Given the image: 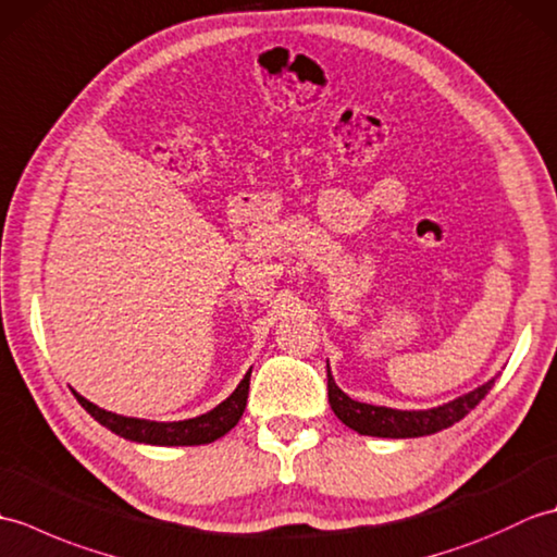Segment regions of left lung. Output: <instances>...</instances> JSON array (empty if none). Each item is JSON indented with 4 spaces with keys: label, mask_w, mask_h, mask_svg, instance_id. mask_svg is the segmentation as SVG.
Segmentation results:
<instances>
[{
    "label": "left lung",
    "mask_w": 557,
    "mask_h": 557,
    "mask_svg": "<svg viewBox=\"0 0 557 557\" xmlns=\"http://www.w3.org/2000/svg\"><path fill=\"white\" fill-rule=\"evenodd\" d=\"M493 383L495 377H491L488 383H483L476 389H471V393L447 401V405H441V407L405 411V409L366 405V401L351 399L337 387L327 366V399H330V407L335 411V417L345 425H349L351 431H357L361 435H373V437H421V435H431L443 429H449V425L457 423L459 419H465L467 413L488 395Z\"/></svg>",
    "instance_id": "obj_1"
}]
</instances>
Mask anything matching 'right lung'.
Returning <instances> with one entry per match:
<instances>
[{"label": "right lung", "instance_id": "right-lung-1", "mask_svg": "<svg viewBox=\"0 0 557 557\" xmlns=\"http://www.w3.org/2000/svg\"><path fill=\"white\" fill-rule=\"evenodd\" d=\"M248 381H251V371L244 375V381L236 385L234 393L220 401L215 409L208 413H200L196 419H184V421H148V419H134V417H122V413L104 411L92 405L86 397L76 393L78 405L86 409L92 419L102 423L104 429L112 433L126 437V441L134 443H146V445H206L218 441L224 433H230L236 423H239L242 413L246 409V397H248Z\"/></svg>", "mask_w": 557, "mask_h": 557}]
</instances>
